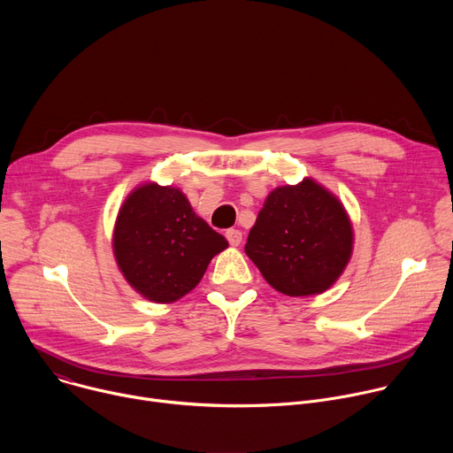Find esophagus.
I'll use <instances>...</instances> for the list:
<instances>
[{"instance_id":"obj_1","label":"esophagus","mask_w":453,"mask_h":453,"mask_svg":"<svg viewBox=\"0 0 453 453\" xmlns=\"http://www.w3.org/2000/svg\"><path fill=\"white\" fill-rule=\"evenodd\" d=\"M226 238H227V242H229L233 247H236V245L242 243V231H240V229H227V231H226Z\"/></svg>"}]
</instances>
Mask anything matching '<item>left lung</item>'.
<instances>
[{
	"label": "left lung",
	"mask_w": 453,
	"mask_h": 453,
	"mask_svg": "<svg viewBox=\"0 0 453 453\" xmlns=\"http://www.w3.org/2000/svg\"><path fill=\"white\" fill-rule=\"evenodd\" d=\"M351 250L353 227L342 203L313 179L271 191L245 243L267 283L292 297L328 290Z\"/></svg>",
	"instance_id": "obj_1"
}]
</instances>
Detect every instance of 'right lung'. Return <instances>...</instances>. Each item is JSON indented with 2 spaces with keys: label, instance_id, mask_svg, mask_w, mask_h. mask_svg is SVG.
Segmentation results:
<instances>
[{
  "label": "right lung",
  "instance_id": "add662e5",
  "mask_svg": "<svg viewBox=\"0 0 453 453\" xmlns=\"http://www.w3.org/2000/svg\"><path fill=\"white\" fill-rule=\"evenodd\" d=\"M226 247L227 240L196 215L180 189L156 182L125 199L112 234L121 274L154 303H173L196 288Z\"/></svg>",
  "mask_w": 453,
  "mask_h": 453
}]
</instances>
